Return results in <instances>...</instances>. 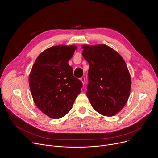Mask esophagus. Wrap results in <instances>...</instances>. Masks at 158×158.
<instances>
[{
	"mask_svg": "<svg viewBox=\"0 0 158 158\" xmlns=\"http://www.w3.org/2000/svg\"><path fill=\"white\" fill-rule=\"evenodd\" d=\"M81 81H82V83H83V85H84L85 84V77H81Z\"/></svg>",
	"mask_w": 158,
	"mask_h": 158,
	"instance_id": "obj_1",
	"label": "esophagus"
}]
</instances>
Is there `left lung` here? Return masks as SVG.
I'll return each instance as SVG.
<instances>
[{
    "instance_id": "left-lung-1",
    "label": "left lung",
    "mask_w": 158,
    "mask_h": 158,
    "mask_svg": "<svg viewBox=\"0 0 158 158\" xmlns=\"http://www.w3.org/2000/svg\"><path fill=\"white\" fill-rule=\"evenodd\" d=\"M89 62L86 96L98 113L112 116L123 108L131 89V77L123 58L106 45H83Z\"/></svg>"
}]
</instances>
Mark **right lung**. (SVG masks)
<instances>
[{
    "mask_svg": "<svg viewBox=\"0 0 158 158\" xmlns=\"http://www.w3.org/2000/svg\"><path fill=\"white\" fill-rule=\"evenodd\" d=\"M75 49V45H57L45 50L36 58L29 75L35 104L51 118L65 116L83 87L68 64Z\"/></svg>",
    "mask_w": 158,
    "mask_h": 158,
    "instance_id": "1",
    "label": "right lung"
}]
</instances>
